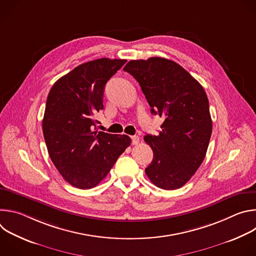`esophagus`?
<instances>
[{
  "label": "esophagus",
  "instance_id": "obj_1",
  "mask_svg": "<svg viewBox=\"0 0 256 256\" xmlns=\"http://www.w3.org/2000/svg\"><path fill=\"white\" fill-rule=\"evenodd\" d=\"M140 142V138L138 136H132V144H138Z\"/></svg>",
  "mask_w": 256,
  "mask_h": 256
}]
</instances>
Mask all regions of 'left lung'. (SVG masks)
I'll return each instance as SVG.
<instances>
[{"instance_id": "8db88e82", "label": "left lung", "mask_w": 256, "mask_h": 256, "mask_svg": "<svg viewBox=\"0 0 256 256\" xmlns=\"http://www.w3.org/2000/svg\"><path fill=\"white\" fill-rule=\"evenodd\" d=\"M124 70L140 84L151 112L164 118L158 136L144 140L154 158L144 169L156 186H184L202 163L212 122L202 86L177 62L164 58L130 60Z\"/></svg>"}]
</instances>
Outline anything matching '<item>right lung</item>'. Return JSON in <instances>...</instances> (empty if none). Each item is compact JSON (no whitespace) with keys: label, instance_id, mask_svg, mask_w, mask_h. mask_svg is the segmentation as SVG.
I'll return each mask as SVG.
<instances>
[{"label":"right lung","instance_id":"right-lung-1","mask_svg":"<svg viewBox=\"0 0 256 256\" xmlns=\"http://www.w3.org/2000/svg\"><path fill=\"white\" fill-rule=\"evenodd\" d=\"M126 60L98 58L76 66L50 89L42 120L50 157L66 181L89 190L106 177L130 144L126 134L96 130L104 88Z\"/></svg>","mask_w":256,"mask_h":256}]
</instances>
